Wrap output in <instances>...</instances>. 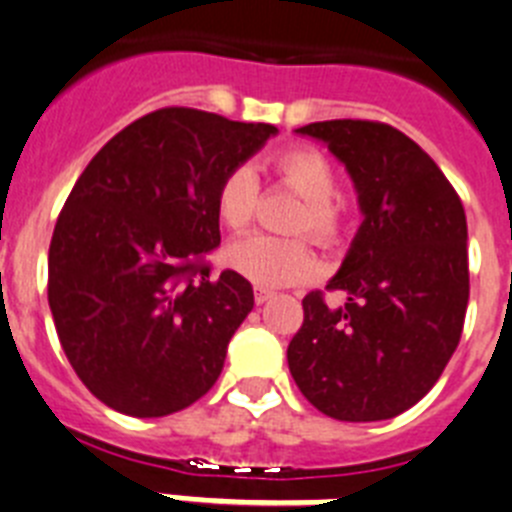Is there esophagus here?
Instances as JSON below:
<instances>
[{
  "label": "esophagus",
  "mask_w": 512,
  "mask_h": 512,
  "mask_svg": "<svg viewBox=\"0 0 512 512\" xmlns=\"http://www.w3.org/2000/svg\"><path fill=\"white\" fill-rule=\"evenodd\" d=\"M273 299V291H268V288L262 286H255V301L257 304H265V301Z\"/></svg>",
  "instance_id": "obj_1"
}]
</instances>
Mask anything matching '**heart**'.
<instances>
[{
  "label": "heart",
  "instance_id": "heart-1",
  "mask_svg": "<svg viewBox=\"0 0 512 512\" xmlns=\"http://www.w3.org/2000/svg\"><path fill=\"white\" fill-rule=\"evenodd\" d=\"M273 172L288 188L304 198L293 216L291 231H306L319 244H332L340 237L342 211L335 195V172L330 162L314 149H291L273 159ZM257 208V177L250 167H234L216 190V216L231 231H244L252 224ZM226 262L255 286L281 288L309 278L314 270L309 244L304 239H283L270 234H252L226 250Z\"/></svg>",
  "mask_w": 512,
  "mask_h": 512
}]
</instances>
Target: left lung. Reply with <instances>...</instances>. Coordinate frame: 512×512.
<instances>
[{
  "mask_svg": "<svg viewBox=\"0 0 512 512\" xmlns=\"http://www.w3.org/2000/svg\"><path fill=\"white\" fill-rule=\"evenodd\" d=\"M322 141L353 180L363 221L327 288L304 299L288 368L327 417L373 422L420 402L451 361L469 304L466 213L438 164L397 128L322 121L296 128Z\"/></svg>",
  "mask_w": 512,
  "mask_h": 512,
  "instance_id": "obj_1",
  "label": "left lung"
}]
</instances>
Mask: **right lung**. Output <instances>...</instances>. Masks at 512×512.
Segmentation results:
<instances>
[{"mask_svg":"<svg viewBox=\"0 0 512 512\" xmlns=\"http://www.w3.org/2000/svg\"><path fill=\"white\" fill-rule=\"evenodd\" d=\"M278 128L162 108L115 133L79 175L48 250V306L82 384L113 410L164 417L206 394L255 306L211 278L216 190Z\"/></svg>","mask_w":512,"mask_h":512,"instance_id":"obj_1","label":"right lung"}]
</instances>
